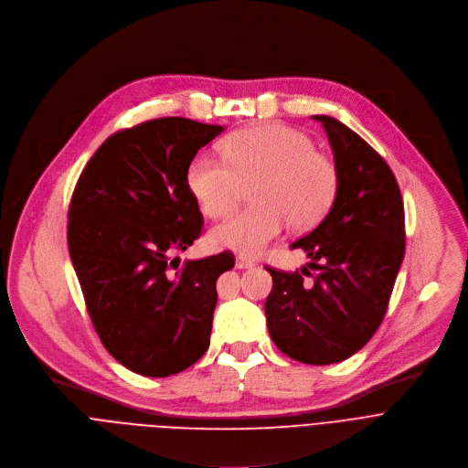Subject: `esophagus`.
<instances>
[{
    "mask_svg": "<svg viewBox=\"0 0 468 468\" xmlns=\"http://www.w3.org/2000/svg\"><path fill=\"white\" fill-rule=\"evenodd\" d=\"M236 267H238V269H252V267H254V261L249 260V258H245V256H238V258H236Z\"/></svg>",
    "mask_w": 468,
    "mask_h": 468,
    "instance_id": "1",
    "label": "esophagus"
}]
</instances>
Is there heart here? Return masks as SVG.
<instances>
[{"instance_id":"obj_1","label":"heart","mask_w":468,"mask_h":468,"mask_svg":"<svg viewBox=\"0 0 468 468\" xmlns=\"http://www.w3.org/2000/svg\"><path fill=\"white\" fill-rule=\"evenodd\" d=\"M223 156L201 153L186 171L194 199L212 219L229 216L239 201L243 184L256 182V207L212 230L218 247L254 256L282 234L288 223L295 230L317 227L337 201V162L317 151L308 134L288 125L236 131L223 140Z\"/></svg>"}]
</instances>
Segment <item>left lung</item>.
Returning a JSON list of instances; mask_svg holds the SVG:
<instances>
[{
    "label": "left lung",
    "instance_id": "obj_1",
    "mask_svg": "<svg viewBox=\"0 0 468 468\" xmlns=\"http://www.w3.org/2000/svg\"><path fill=\"white\" fill-rule=\"evenodd\" d=\"M330 140L341 188L330 214L292 249L308 267L271 265L265 301L271 339L286 356L328 365L356 354L378 330L406 250L404 203L388 162L330 116H314Z\"/></svg>",
    "mask_w": 468,
    "mask_h": 468
}]
</instances>
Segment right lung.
<instances>
[{
  "label": "right lung",
  "instance_id": "right-lung-1",
  "mask_svg": "<svg viewBox=\"0 0 468 468\" xmlns=\"http://www.w3.org/2000/svg\"><path fill=\"white\" fill-rule=\"evenodd\" d=\"M223 133L188 118H156L109 136L84 165L68 208V250L103 346L142 377L194 365L210 345L225 250L171 258L203 232L186 171Z\"/></svg>",
  "mask_w": 468,
  "mask_h": 468
}]
</instances>
